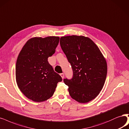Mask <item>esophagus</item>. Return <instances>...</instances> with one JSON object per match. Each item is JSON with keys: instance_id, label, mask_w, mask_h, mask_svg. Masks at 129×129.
Returning a JSON list of instances; mask_svg holds the SVG:
<instances>
[{"instance_id": "34e87169", "label": "esophagus", "mask_w": 129, "mask_h": 129, "mask_svg": "<svg viewBox=\"0 0 129 129\" xmlns=\"http://www.w3.org/2000/svg\"><path fill=\"white\" fill-rule=\"evenodd\" d=\"M60 76H61V77H62V78L63 79V78H64V75L63 73H61V74H60Z\"/></svg>"}]
</instances>
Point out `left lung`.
Instances as JSON below:
<instances>
[{"label": "left lung", "mask_w": 129, "mask_h": 129, "mask_svg": "<svg viewBox=\"0 0 129 129\" xmlns=\"http://www.w3.org/2000/svg\"><path fill=\"white\" fill-rule=\"evenodd\" d=\"M60 46L73 71L63 81L71 97L79 103L94 99L103 89L107 73L106 60L92 40L83 36H63Z\"/></svg>", "instance_id": "1"}]
</instances>
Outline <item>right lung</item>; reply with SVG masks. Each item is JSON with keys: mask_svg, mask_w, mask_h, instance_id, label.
<instances>
[{"mask_svg": "<svg viewBox=\"0 0 129 129\" xmlns=\"http://www.w3.org/2000/svg\"><path fill=\"white\" fill-rule=\"evenodd\" d=\"M59 37H34L29 39L17 57L15 76L20 91L28 99L43 102L53 95L62 81L48 62L55 52Z\"/></svg>", "mask_w": 129, "mask_h": 129, "instance_id": "1", "label": "right lung"}]
</instances>
